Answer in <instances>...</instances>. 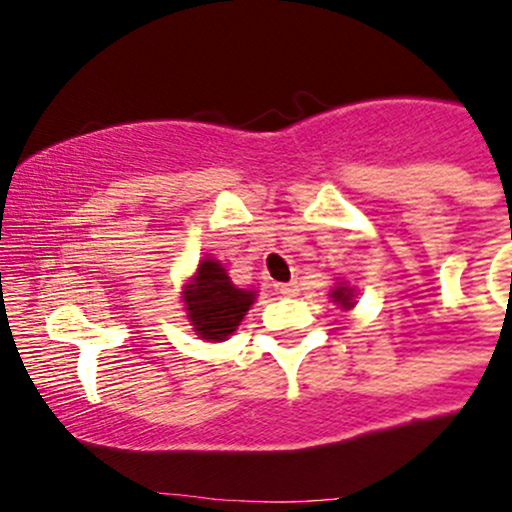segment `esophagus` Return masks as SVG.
Instances as JSON below:
<instances>
[{
	"label": "esophagus",
	"mask_w": 512,
	"mask_h": 512,
	"mask_svg": "<svg viewBox=\"0 0 512 512\" xmlns=\"http://www.w3.org/2000/svg\"><path fill=\"white\" fill-rule=\"evenodd\" d=\"M277 292H280L282 297H297L299 287L297 282H285V285H277Z\"/></svg>",
	"instance_id": "esophagus-1"
}]
</instances>
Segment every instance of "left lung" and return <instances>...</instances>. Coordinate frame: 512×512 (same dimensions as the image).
<instances>
[{
	"instance_id": "1",
	"label": "left lung",
	"mask_w": 512,
	"mask_h": 512,
	"mask_svg": "<svg viewBox=\"0 0 512 512\" xmlns=\"http://www.w3.org/2000/svg\"><path fill=\"white\" fill-rule=\"evenodd\" d=\"M332 297H334V302H342V307H354L352 289H347V287H339V289H334V292H332Z\"/></svg>"
}]
</instances>
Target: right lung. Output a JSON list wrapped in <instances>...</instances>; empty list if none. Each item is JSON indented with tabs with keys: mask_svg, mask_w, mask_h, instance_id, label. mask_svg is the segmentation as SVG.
Here are the masks:
<instances>
[{
	"mask_svg": "<svg viewBox=\"0 0 512 512\" xmlns=\"http://www.w3.org/2000/svg\"><path fill=\"white\" fill-rule=\"evenodd\" d=\"M185 309L195 332L208 342H223L242 322L255 292L235 287L220 262L205 260L193 285L185 287Z\"/></svg>",
	"mask_w": 512,
	"mask_h": 512,
	"instance_id": "1",
	"label": "right lung"
}]
</instances>
